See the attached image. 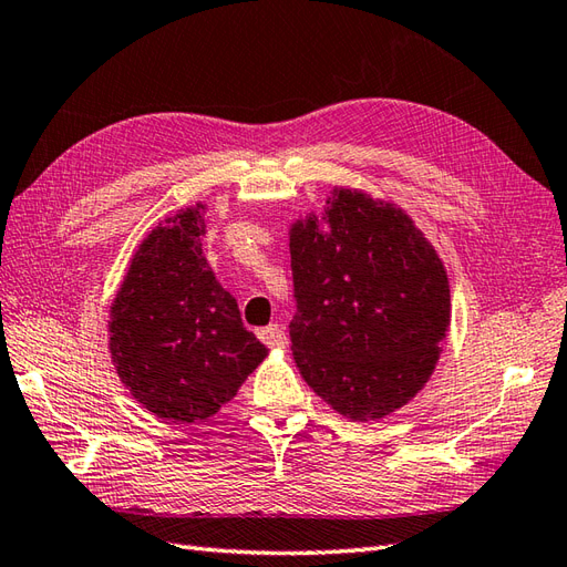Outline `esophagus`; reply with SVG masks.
I'll return each mask as SVG.
<instances>
[{"instance_id":"34e87169","label":"esophagus","mask_w":567,"mask_h":567,"mask_svg":"<svg viewBox=\"0 0 567 567\" xmlns=\"http://www.w3.org/2000/svg\"><path fill=\"white\" fill-rule=\"evenodd\" d=\"M258 338L266 343L268 348H285L287 346V336H285V328L280 323H270L266 328H260L258 331Z\"/></svg>"}]
</instances>
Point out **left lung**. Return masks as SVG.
Instances as JSON below:
<instances>
[{"label": "left lung", "instance_id": "8db88e82", "mask_svg": "<svg viewBox=\"0 0 567 567\" xmlns=\"http://www.w3.org/2000/svg\"><path fill=\"white\" fill-rule=\"evenodd\" d=\"M292 354L336 413L370 423L427 384L452 321L444 262L405 209L333 188L289 227Z\"/></svg>", "mask_w": 567, "mask_h": 567}]
</instances>
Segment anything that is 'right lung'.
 I'll return each instance as SVG.
<instances>
[{
	"instance_id": "1",
	"label": "right lung",
	"mask_w": 567,
	"mask_h": 567,
	"mask_svg": "<svg viewBox=\"0 0 567 567\" xmlns=\"http://www.w3.org/2000/svg\"><path fill=\"white\" fill-rule=\"evenodd\" d=\"M205 213L203 203L183 207L144 236L109 313L111 362L123 386L176 425L213 417L268 358L207 266Z\"/></svg>"
}]
</instances>
